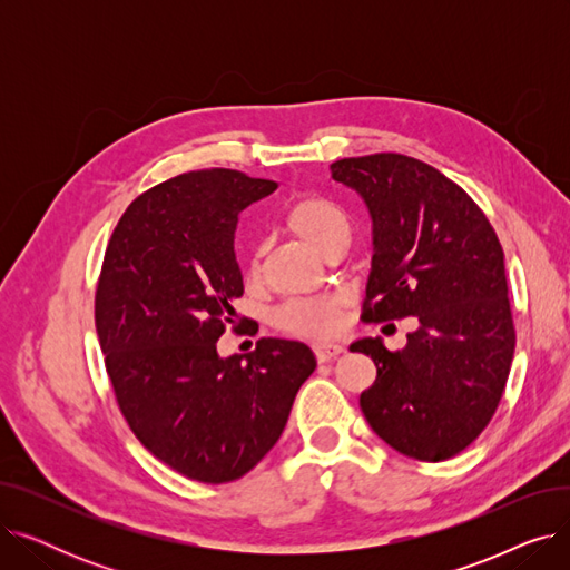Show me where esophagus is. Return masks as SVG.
Masks as SVG:
<instances>
[{
  "label": "esophagus",
  "instance_id": "34e87169",
  "mask_svg": "<svg viewBox=\"0 0 570 570\" xmlns=\"http://www.w3.org/2000/svg\"><path fill=\"white\" fill-rule=\"evenodd\" d=\"M314 353H316V361L318 363H327V361H335L337 355H342L344 346L342 344H333V342H325V344H316Z\"/></svg>",
  "mask_w": 570,
  "mask_h": 570
}]
</instances>
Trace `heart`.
<instances>
[{"mask_svg":"<svg viewBox=\"0 0 570 570\" xmlns=\"http://www.w3.org/2000/svg\"><path fill=\"white\" fill-rule=\"evenodd\" d=\"M286 226L321 256L342 239H351L348 215L337 203L318 196L295 200L286 213ZM247 277L258 279V254L249 263ZM277 323L291 335L323 340L340 331L342 301L340 297H318V301L288 303L277 314Z\"/></svg>","mask_w":570,"mask_h":570,"instance_id":"1","label":"heart"}]
</instances>
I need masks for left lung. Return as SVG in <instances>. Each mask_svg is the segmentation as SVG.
Here are the masks:
<instances>
[{
  "instance_id": "left-lung-1",
  "label": "left lung",
  "mask_w": 570,
  "mask_h": 570,
  "mask_svg": "<svg viewBox=\"0 0 570 570\" xmlns=\"http://www.w3.org/2000/svg\"><path fill=\"white\" fill-rule=\"evenodd\" d=\"M331 173L372 217L363 321H417L402 351H387L381 337L351 344L376 365L361 409L397 453L443 462L488 428L513 363L499 237L462 187L413 157H351Z\"/></svg>"
}]
</instances>
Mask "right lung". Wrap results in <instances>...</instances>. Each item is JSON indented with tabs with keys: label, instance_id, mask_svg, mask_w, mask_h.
<instances>
[{
	"label": "right lung",
	"instance_id": "right-lung-1",
	"mask_svg": "<svg viewBox=\"0 0 570 570\" xmlns=\"http://www.w3.org/2000/svg\"><path fill=\"white\" fill-rule=\"evenodd\" d=\"M275 189L230 168L170 177L127 207L104 256L95 321L119 411L157 460L207 485L267 455L316 370L312 348L291 340L217 353L245 293L237 217Z\"/></svg>",
	"mask_w": 570,
	"mask_h": 570
}]
</instances>
